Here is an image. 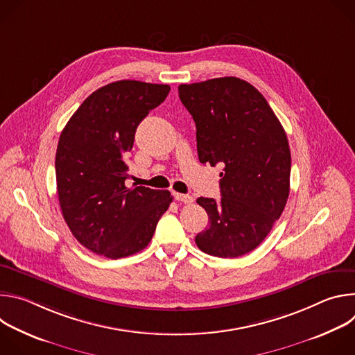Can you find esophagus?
<instances>
[{"label": "esophagus", "instance_id": "obj_1", "mask_svg": "<svg viewBox=\"0 0 355 355\" xmlns=\"http://www.w3.org/2000/svg\"><path fill=\"white\" fill-rule=\"evenodd\" d=\"M174 198H175V200L182 202V204H192V202H193L192 196L184 195V193H178V192H174Z\"/></svg>", "mask_w": 355, "mask_h": 355}]
</instances>
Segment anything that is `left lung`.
Wrapping results in <instances>:
<instances>
[{
    "label": "left lung",
    "mask_w": 355,
    "mask_h": 355,
    "mask_svg": "<svg viewBox=\"0 0 355 355\" xmlns=\"http://www.w3.org/2000/svg\"><path fill=\"white\" fill-rule=\"evenodd\" d=\"M178 95L196 125L199 162L223 166L220 200L196 199L209 226L195 243L215 257L244 256L260 245L286 205V133L263 94L237 77L181 84Z\"/></svg>",
    "instance_id": "left-lung-1"
}]
</instances>
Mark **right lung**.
Returning a JSON list of instances; mask_svg holds the SVG:
<instances>
[{
	"mask_svg": "<svg viewBox=\"0 0 355 355\" xmlns=\"http://www.w3.org/2000/svg\"><path fill=\"white\" fill-rule=\"evenodd\" d=\"M168 92L167 84L111 83L84 99L60 135L62 214L73 236L98 256L116 260L143 250L173 202L168 191L125 185L137 125Z\"/></svg>",
	"mask_w": 355,
	"mask_h": 355,
	"instance_id": "1",
	"label": "right lung"
}]
</instances>
